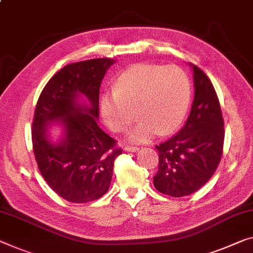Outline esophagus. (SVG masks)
Segmentation results:
<instances>
[{"label":"esophagus","mask_w":253,"mask_h":253,"mask_svg":"<svg viewBox=\"0 0 253 253\" xmlns=\"http://www.w3.org/2000/svg\"><path fill=\"white\" fill-rule=\"evenodd\" d=\"M126 151H127V153H135V151L139 150V147L137 146H129V145H126L124 146L123 148Z\"/></svg>","instance_id":"34e87169"}]
</instances>
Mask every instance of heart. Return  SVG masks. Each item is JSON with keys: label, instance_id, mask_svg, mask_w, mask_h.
Listing matches in <instances>:
<instances>
[{"label": "heart", "instance_id": "1", "mask_svg": "<svg viewBox=\"0 0 253 253\" xmlns=\"http://www.w3.org/2000/svg\"><path fill=\"white\" fill-rule=\"evenodd\" d=\"M191 99L188 76L169 65L135 64L118 78L113 94L102 97L100 110L106 126L121 133L140 121L127 133L131 142L150 141L157 133L167 135L181 126Z\"/></svg>", "mask_w": 253, "mask_h": 253}]
</instances>
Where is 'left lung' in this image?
<instances>
[{
    "mask_svg": "<svg viewBox=\"0 0 253 253\" xmlns=\"http://www.w3.org/2000/svg\"><path fill=\"white\" fill-rule=\"evenodd\" d=\"M194 99L183 127L156 146L158 170L154 185L170 197L194 193L211 180L219 165L224 145V120L218 97L207 75L192 65Z\"/></svg>",
    "mask_w": 253,
    "mask_h": 253,
    "instance_id": "8db88e82",
    "label": "left lung"
}]
</instances>
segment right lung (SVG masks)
I'll list each match as a JSON object with an SVG mask.
<instances>
[{
    "instance_id": "obj_1",
    "label": "right lung",
    "mask_w": 253,
    "mask_h": 253,
    "mask_svg": "<svg viewBox=\"0 0 253 253\" xmlns=\"http://www.w3.org/2000/svg\"><path fill=\"white\" fill-rule=\"evenodd\" d=\"M112 59H92L65 65L41 92L33 120V150L47 184L69 203L86 204L107 192L114 161L122 149L97 124L99 88ZM86 96L89 105L79 103ZM50 122L62 124L65 134L49 141Z\"/></svg>"
}]
</instances>
